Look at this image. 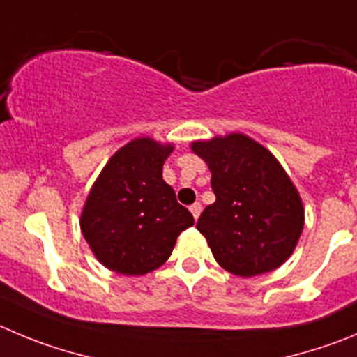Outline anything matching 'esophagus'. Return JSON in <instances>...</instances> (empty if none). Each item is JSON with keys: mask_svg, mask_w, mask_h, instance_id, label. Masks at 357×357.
Segmentation results:
<instances>
[{"mask_svg": "<svg viewBox=\"0 0 357 357\" xmlns=\"http://www.w3.org/2000/svg\"><path fill=\"white\" fill-rule=\"evenodd\" d=\"M201 211H202V206L199 204V202H194V204L190 206V213H192V215H194V218L197 220L199 216H201Z\"/></svg>", "mask_w": 357, "mask_h": 357, "instance_id": "34e87169", "label": "esophagus"}]
</instances>
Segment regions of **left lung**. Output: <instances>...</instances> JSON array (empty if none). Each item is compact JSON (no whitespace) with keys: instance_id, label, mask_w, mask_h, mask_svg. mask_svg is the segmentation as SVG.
<instances>
[{"instance_id":"1","label":"left lung","mask_w":357,"mask_h":357,"mask_svg":"<svg viewBox=\"0 0 357 357\" xmlns=\"http://www.w3.org/2000/svg\"><path fill=\"white\" fill-rule=\"evenodd\" d=\"M190 149L211 171L216 201L202 211L197 229L225 271L257 276L284 264L305 225L301 195L269 149L232 132Z\"/></svg>"}]
</instances>
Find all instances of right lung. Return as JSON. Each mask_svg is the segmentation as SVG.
I'll list each match as a JSON object with an SVG mask.
<instances>
[{"label":"right lung","instance_id":"add662e5","mask_svg":"<svg viewBox=\"0 0 357 357\" xmlns=\"http://www.w3.org/2000/svg\"><path fill=\"white\" fill-rule=\"evenodd\" d=\"M171 142L137 137L109 158L81 211V231L93 255L111 271L141 276L172 254L176 239L195 224L163 181Z\"/></svg>","mask_w":357,"mask_h":357}]
</instances>
